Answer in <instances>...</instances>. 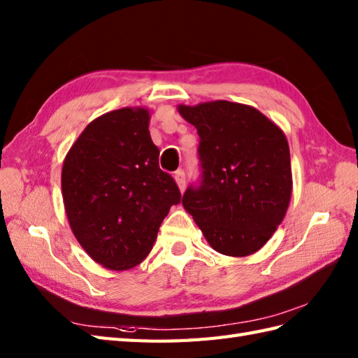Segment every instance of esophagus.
I'll list each match as a JSON object with an SVG mask.
<instances>
[{"label": "esophagus", "instance_id": "obj_1", "mask_svg": "<svg viewBox=\"0 0 358 358\" xmlns=\"http://www.w3.org/2000/svg\"><path fill=\"white\" fill-rule=\"evenodd\" d=\"M174 179H176L178 185H179V188H180V192H184V189H185V185H187L185 171H184V170H178L176 173H174Z\"/></svg>", "mask_w": 358, "mask_h": 358}]
</instances>
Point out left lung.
<instances>
[{
	"instance_id": "obj_1",
	"label": "left lung",
	"mask_w": 358,
	"mask_h": 358,
	"mask_svg": "<svg viewBox=\"0 0 358 358\" xmlns=\"http://www.w3.org/2000/svg\"><path fill=\"white\" fill-rule=\"evenodd\" d=\"M178 110L201 138V180L185 189L182 205L217 252L250 256L269 241L288 210V141L250 106L214 101Z\"/></svg>"
}]
</instances>
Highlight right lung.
I'll use <instances>...</instances> for the list:
<instances>
[{
  "label": "right lung",
  "mask_w": 358,
  "mask_h": 358,
  "mask_svg": "<svg viewBox=\"0 0 358 358\" xmlns=\"http://www.w3.org/2000/svg\"><path fill=\"white\" fill-rule=\"evenodd\" d=\"M145 108H121L85 127L62 165V199L78 242L99 265L129 269L152 251L159 227L182 199Z\"/></svg>",
  "instance_id": "1"
}]
</instances>
